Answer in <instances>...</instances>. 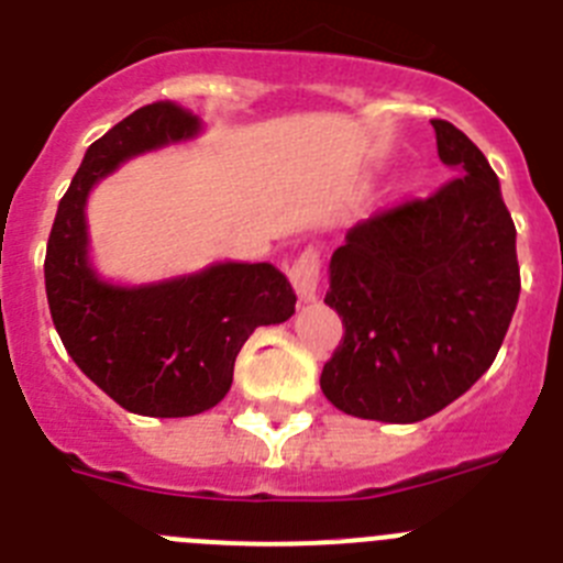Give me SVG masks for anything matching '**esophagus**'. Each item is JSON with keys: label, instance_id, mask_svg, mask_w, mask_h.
I'll list each match as a JSON object with an SVG mask.
<instances>
[{"label": "esophagus", "instance_id": "1", "mask_svg": "<svg viewBox=\"0 0 563 563\" xmlns=\"http://www.w3.org/2000/svg\"><path fill=\"white\" fill-rule=\"evenodd\" d=\"M294 291L302 302H313L319 297V280H322V255L317 250H306L288 269Z\"/></svg>", "mask_w": 563, "mask_h": 563}]
</instances>
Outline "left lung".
Segmentation results:
<instances>
[{
  "instance_id": "obj_1",
  "label": "left lung",
  "mask_w": 563,
  "mask_h": 563,
  "mask_svg": "<svg viewBox=\"0 0 563 563\" xmlns=\"http://www.w3.org/2000/svg\"><path fill=\"white\" fill-rule=\"evenodd\" d=\"M459 175L346 230L324 302L344 339L322 391L339 411L411 424L459 400L497 358L519 299L517 228L500 180L455 124L433 119Z\"/></svg>"
}]
</instances>
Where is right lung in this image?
Returning a JSON list of instances; mask_svg holds the SVG:
<instances>
[{"label": "right lung", "mask_w": 563, "mask_h": 563, "mask_svg": "<svg viewBox=\"0 0 563 563\" xmlns=\"http://www.w3.org/2000/svg\"><path fill=\"white\" fill-rule=\"evenodd\" d=\"M197 133V115L175 102L144 104L110 128L88 146L46 244V299L66 353L110 400L141 417H194L222 402L252 330L286 322L297 302L272 264H217L141 288L110 286L88 264L93 183L128 157Z\"/></svg>", "instance_id": "obj_1"}]
</instances>
